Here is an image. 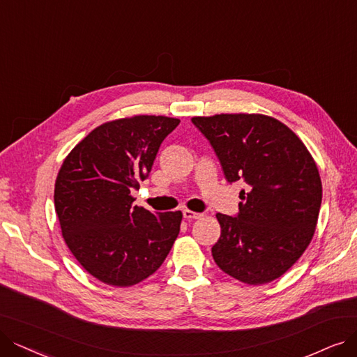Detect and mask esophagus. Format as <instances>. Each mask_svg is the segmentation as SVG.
<instances>
[{"label":"esophagus","instance_id":"34e87169","mask_svg":"<svg viewBox=\"0 0 357 357\" xmlns=\"http://www.w3.org/2000/svg\"><path fill=\"white\" fill-rule=\"evenodd\" d=\"M202 215H204V213H199V212H195V211H190V209L183 211V217L186 220H196V218H201Z\"/></svg>","mask_w":357,"mask_h":357}]
</instances>
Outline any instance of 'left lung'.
<instances>
[{
  "mask_svg": "<svg viewBox=\"0 0 357 357\" xmlns=\"http://www.w3.org/2000/svg\"><path fill=\"white\" fill-rule=\"evenodd\" d=\"M192 123L209 140L225 178L246 183L237 217L217 213L213 261L249 286L280 278L315 234L322 201L315 160L286 124L264 114H215Z\"/></svg>",
  "mask_w": 357,
  "mask_h": 357,
  "instance_id": "left-lung-1",
  "label": "left lung"
}]
</instances>
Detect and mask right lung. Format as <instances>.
<instances>
[{"label":"right lung","instance_id":"1","mask_svg":"<svg viewBox=\"0 0 357 357\" xmlns=\"http://www.w3.org/2000/svg\"><path fill=\"white\" fill-rule=\"evenodd\" d=\"M178 119L133 116L104 123L66 156L54 205L66 245L108 286L130 287L152 275L180 233L183 213L133 205L130 190L151 173Z\"/></svg>","mask_w":357,"mask_h":357}]
</instances>
